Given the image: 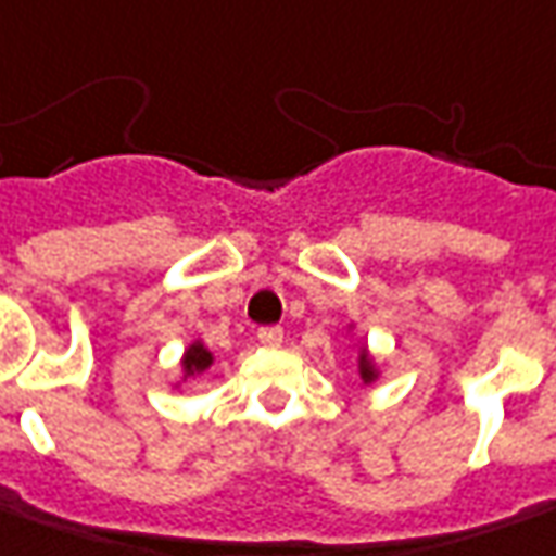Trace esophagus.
I'll use <instances>...</instances> for the list:
<instances>
[{"instance_id": "34e87169", "label": "esophagus", "mask_w": 556, "mask_h": 556, "mask_svg": "<svg viewBox=\"0 0 556 556\" xmlns=\"http://www.w3.org/2000/svg\"><path fill=\"white\" fill-rule=\"evenodd\" d=\"M258 341L264 348H279L282 344V329L279 326H264V329H258Z\"/></svg>"}]
</instances>
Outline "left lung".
<instances>
[{
    "label": "left lung",
    "mask_w": 556,
    "mask_h": 556,
    "mask_svg": "<svg viewBox=\"0 0 556 556\" xmlns=\"http://www.w3.org/2000/svg\"><path fill=\"white\" fill-rule=\"evenodd\" d=\"M359 378H363L366 384H372L375 378H378V369H375L372 356H369V351H366V348L359 351Z\"/></svg>",
    "instance_id": "obj_1"
}]
</instances>
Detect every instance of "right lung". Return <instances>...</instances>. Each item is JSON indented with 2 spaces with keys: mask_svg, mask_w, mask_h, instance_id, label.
<instances>
[{
  "mask_svg": "<svg viewBox=\"0 0 556 556\" xmlns=\"http://www.w3.org/2000/svg\"><path fill=\"white\" fill-rule=\"evenodd\" d=\"M215 363V356L212 351L202 344V341H193L187 351H184V359H181V369H184V378H190V375H200L205 372L208 366Z\"/></svg>",
  "mask_w": 556,
  "mask_h": 556,
  "instance_id": "obj_1",
  "label": "right lung"
}]
</instances>
